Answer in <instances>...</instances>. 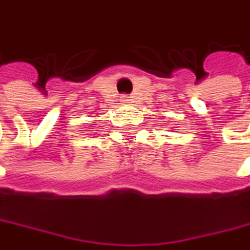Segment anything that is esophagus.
Here are the masks:
<instances>
[{
    "label": "esophagus",
    "mask_w": 250,
    "mask_h": 250,
    "mask_svg": "<svg viewBox=\"0 0 250 250\" xmlns=\"http://www.w3.org/2000/svg\"><path fill=\"white\" fill-rule=\"evenodd\" d=\"M122 102L128 103L130 102V97H128V96H122Z\"/></svg>",
    "instance_id": "obj_1"
}]
</instances>
